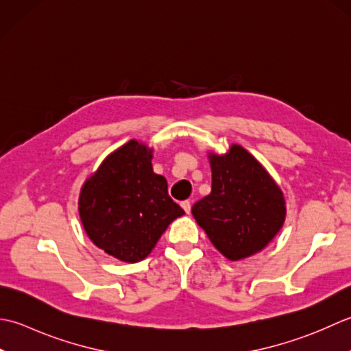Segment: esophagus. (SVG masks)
Wrapping results in <instances>:
<instances>
[{
    "label": "esophagus",
    "mask_w": 351,
    "mask_h": 351,
    "mask_svg": "<svg viewBox=\"0 0 351 351\" xmlns=\"http://www.w3.org/2000/svg\"><path fill=\"white\" fill-rule=\"evenodd\" d=\"M180 204H182V207H183L186 213L191 212V202H189V199H184V202H182Z\"/></svg>",
    "instance_id": "esophagus-1"
}]
</instances>
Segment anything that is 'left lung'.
<instances>
[{"label":"left lung","instance_id":"left-lung-1","mask_svg":"<svg viewBox=\"0 0 351 351\" xmlns=\"http://www.w3.org/2000/svg\"><path fill=\"white\" fill-rule=\"evenodd\" d=\"M212 191L192 206L198 226L227 259L261 252L280 230L285 198L263 167L241 145L210 154Z\"/></svg>","mask_w":351,"mask_h":351}]
</instances>
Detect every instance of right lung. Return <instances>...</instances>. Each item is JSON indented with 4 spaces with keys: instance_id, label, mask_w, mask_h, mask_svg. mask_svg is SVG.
<instances>
[{
    "instance_id": "add662e5",
    "label": "right lung",
    "mask_w": 351,
    "mask_h": 351,
    "mask_svg": "<svg viewBox=\"0 0 351 351\" xmlns=\"http://www.w3.org/2000/svg\"><path fill=\"white\" fill-rule=\"evenodd\" d=\"M147 145L130 141L106 157L82 188L78 212L86 233L107 254L139 262L184 210L168 195L165 177L153 173Z\"/></svg>"
}]
</instances>
